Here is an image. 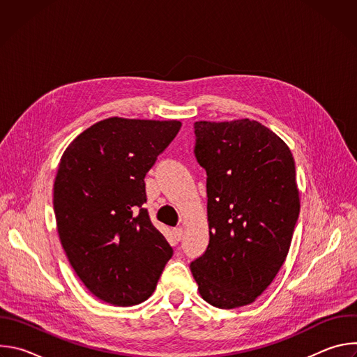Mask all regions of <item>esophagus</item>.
I'll return each instance as SVG.
<instances>
[{
  "mask_svg": "<svg viewBox=\"0 0 357 357\" xmlns=\"http://www.w3.org/2000/svg\"><path fill=\"white\" fill-rule=\"evenodd\" d=\"M174 236L178 241H181L183 238V229L182 227H175L174 229Z\"/></svg>",
  "mask_w": 357,
  "mask_h": 357,
  "instance_id": "34e87169",
  "label": "esophagus"
}]
</instances>
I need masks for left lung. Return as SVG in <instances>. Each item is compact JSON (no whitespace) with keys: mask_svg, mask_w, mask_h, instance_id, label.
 <instances>
[{"mask_svg":"<svg viewBox=\"0 0 357 357\" xmlns=\"http://www.w3.org/2000/svg\"><path fill=\"white\" fill-rule=\"evenodd\" d=\"M195 157L205 168L209 244L190 263L202 298L231 310L257 299L289 251L299 216L288 145L259 121H196Z\"/></svg>","mask_w":357,"mask_h":357,"instance_id":"1","label":"left lung"}]
</instances>
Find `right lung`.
<instances>
[{
	"label": "right lung",
	"mask_w": 357,
	"mask_h": 357,
	"mask_svg": "<svg viewBox=\"0 0 357 357\" xmlns=\"http://www.w3.org/2000/svg\"><path fill=\"white\" fill-rule=\"evenodd\" d=\"M181 126L110 117L77 135L61 158L54 211L62 247L86 288L116 307L148 299L174 254L142 208L144 178Z\"/></svg>",
	"instance_id": "right-lung-1"
}]
</instances>
